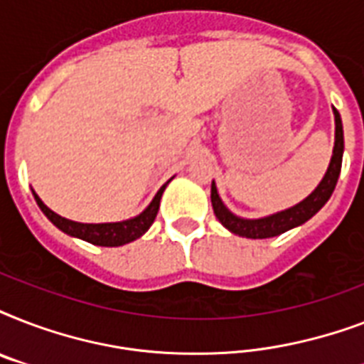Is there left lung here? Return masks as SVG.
Returning <instances> with one entry per match:
<instances>
[{"instance_id":"1","label":"left lung","mask_w":364,"mask_h":364,"mask_svg":"<svg viewBox=\"0 0 364 364\" xmlns=\"http://www.w3.org/2000/svg\"><path fill=\"white\" fill-rule=\"evenodd\" d=\"M334 122H336V134H334V151L328 170L323 177V181L317 185V188L302 200L300 204L293 205L285 211H279L276 215L264 217V219H240L234 213L225 208V204L217 194L215 183H211V205L215 211V217L221 221L223 227H227L230 232L243 236V238H253V240H262V238H274L279 234L287 232L291 228L299 227L302 223L316 215L317 211L321 210L323 205L327 204V200L331 198L336 181H338L340 170H342V153H344V130H342V119L340 113L334 109Z\"/></svg>"}]
</instances>
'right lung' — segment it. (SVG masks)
Instances as JSON below:
<instances>
[{
    "label": "right lung",
    "mask_w": 364,
    "mask_h": 364,
    "mask_svg": "<svg viewBox=\"0 0 364 364\" xmlns=\"http://www.w3.org/2000/svg\"><path fill=\"white\" fill-rule=\"evenodd\" d=\"M164 188L166 185L164 187H160V191L156 193L153 202L149 204L147 210L143 211V213H139L137 217H134V219H130V221L102 223V225H85V223H75L70 221V219H64V217H60L58 213H54L53 210H48L36 193H33V196H36L37 205L41 208L43 213H45V215L50 219V223L56 225L62 232L85 240V242H90L94 243V245H102V247H119V245L134 242V240H137L139 236H143V234L147 232L149 227L154 223V217L159 213L160 196L164 193Z\"/></svg>",
    "instance_id": "right-lung-1"
}]
</instances>
